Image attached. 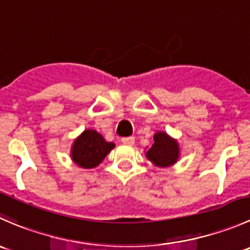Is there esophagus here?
<instances>
[{"label": "esophagus", "instance_id": "obj_1", "mask_svg": "<svg viewBox=\"0 0 250 250\" xmlns=\"http://www.w3.org/2000/svg\"><path fill=\"white\" fill-rule=\"evenodd\" d=\"M122 142L124 143V145L132 146L133 143H135V137H132V136H128V137H123Z\"/></svg>", "mask_w": 250, "mask_h": 250}]
</instances>
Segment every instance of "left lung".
I'll return each mask as SVG.
<instances>
[{
  "mask_svg": "<svg viewBox=\"0 0 250 250\" xmlns=\"http://www.w3.org/2000/svg\"><path fill=\"white\" fill-rule=\"evenodd\" d=\"M153 145L146 152V157L155 167H167L174 165L180 157V146L175 138L164 131H158L153 136Z\"/></svg>",
  "mask_w": 250,
  "mask_h": 250,
  "instance_id": "8db88e82",
  "label": "left lung"
}]
</instances>
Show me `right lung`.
Masks as SVG:
<instances>
[{
    "label": "right lung",
    "mask_w": 250,
    "mask_h": 250,
    "mask_svg": "<svg viewBox=\"0 0 250 250\" xmlns=\"http://www.w3.org/2000/svg\"><path fill=\"white\" fill-rule=\"evenodd\" d=\"M115 147L107 142L96 130H85L71 146V159L83 169H92L103 162L108 153Z\"/></svg>",
    "instance_id": "obj_1"
}]
</instances>
